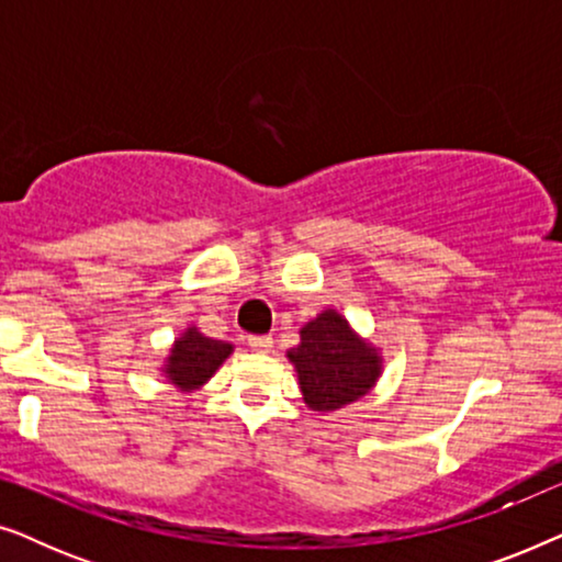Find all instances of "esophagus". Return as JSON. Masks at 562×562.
<instances>
[{
  "mask_svg": "<svg viewBox=\"0 0 562 562\" xmlns=\"http://www.w3.org/2000/svg\"><path fill=\"white\" fill-rule=\"evenodd\" d=\"M248 345H250V350H256V352H268L273 348V340L268 335H252V337H248Z\"/></svg>",
  "mask_w": 562,
  "mask_h": 562,
  "instance_id": "obj_1",
  "label": "esophagus"
}]
</instances>
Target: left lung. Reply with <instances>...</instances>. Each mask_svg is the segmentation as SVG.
<instances>
[{"label": "left lung", "mask_w": 562, "mask_h": 562, "mask_svg": "<svg viewBox=\"0 0 562 562\" xmlns=\"http://www.w3.org/2000/svg\"><path fill=\"white\" fill-rule=\"evenodd\" d=\"M286 358L296 371L304 404L319 414L360 402L383 373L379 345L358 335L348 317L333 306L304 322L299 345Z\"/></svg>", "instance_id": "8db88e82"}]
</instances>
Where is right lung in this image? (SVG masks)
Wrapping results in <instances>:
<instances>
[{
	"mask_svg": "<svg viewBox=\"0 0 562 562\" xmlns=\"http://www.w3.org/2000/svg\"><path fill=\"white\" fill-rule=\"evenodd\" d=\"M235 352L233 342L206 337L196 325H187L176 337L168 356L160 363V379L181 394H194L220 371V366Z\"/></svg>",
	"mask_w": 562,
	"mask_h": 562,
	"instance_id": "obj_1",
	"label": "right lung"
}]
</instances>
